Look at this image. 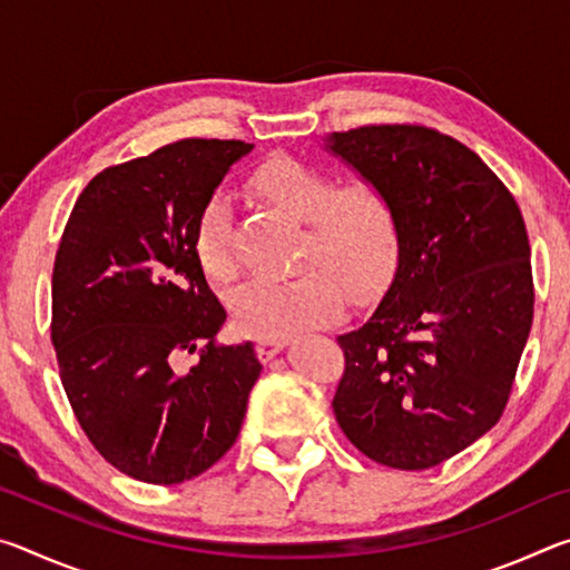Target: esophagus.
Returning <instances> with one entry per match:
<instances>
[{"instance_id": "1", "label": "esophagus", "mask_w": 570, "mask_h": 570, "mask_svg": "<svg viewBox=\"0 0 570 570\" xmlns=\"http://www.w3.org/2000/svg\"><path fill=\"white\" fill-rule=\"evenodd\" d=\"M286 344H288L286 340H268V336H264V340H258V342H256V354H258V360H262V362H268V360H272L274 354L282 352Z\"/></svg>"}]
</instances>
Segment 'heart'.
Instances as JSON below:
<instances>
[{
    "label": "heart",
    "mask_w": 570,
    "mask_h": 570,
    "mask_svg": "<svg viewBox=\"0 0 570 570\" xmlns=\"http://www.w3.org/2000/svg\"><path fill=\"white\" fill-rule=\"evenodd\" d=\"M248 188L266 208L302 224L284 284H250L234 298V322L244 334L284 340L334 322L344 294L370 304L387 292L402 262V214L394 193L372 176H340L292 156L264 160ZM204 274L234 284L240 274L236 218L228 198L214 193L193 238Z\"/></svg>",
    "instance_id": "obj_1"
}]
</instances>
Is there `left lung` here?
Masks as SVG:
<instances>
[{
	"mask_svg": "<svg viewBox=\"0 0 570 570\" xmlns=\"http://www.w3.org/2000/svg\"><path fill=\"white\" fill-rule=\"evenodd\" d=\"M330 150L394 193L404 230L382 304L336 336V422L380 465L435 468L485 435L513 392L535 298L525 220L478 153L435 128L362 125Z\"/></svg>",
	"mask_w": 570,
	"mask_h": 570,
	"instance_id": "8db88e82",
	"label": "left lung"
}]
</instances>
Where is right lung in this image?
<instances>
[{"label":"right lung","instance_id":"1","mask_svg":"<svg viewBox=\"0 0 570 570\" xmlns=\"http://www.w3.org/2000/svg\"><path fill=\"white\" fill-rule=\"evenodd\" d=\"M250 148L170 142L98 173L67 218L52 268L60 380L92 448L135 480L178 485L216 465L262 374L250 342H216L226 308L193 248L200 208Z\"/></svg>","mask_w":570,"mask_h":570}]
</instances>
